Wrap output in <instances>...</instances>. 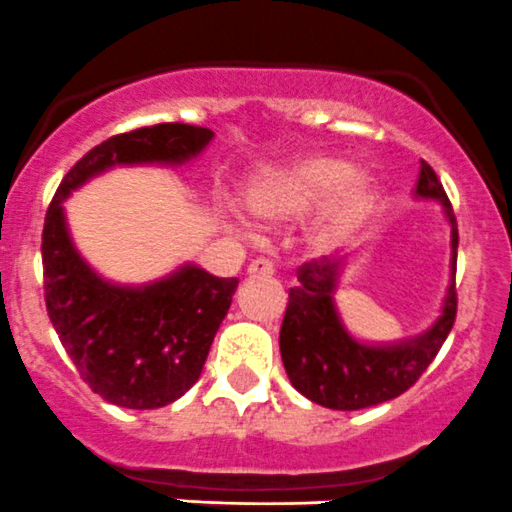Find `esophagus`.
Instances as JSON below:
<instances>
[{
	"mask_svg": "<svg viewBox=\"0 0 512 512\" xmlns=\"http://www.w3.org/2000/svg\"><path fill=\"white\" fill-rule=\"evenodd\" d=\"M274 274V264L269 259H253L248 264V276H271Z\"/></svg>",
	"mask_w": 512,
	"mask_h": 512,
	"instance_id": "34e87169",
	"label": "esophagus"
}]
</instances>
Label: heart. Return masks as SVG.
<instances>
[{
	"instance_id": "b5f03b06",
	"label": "heart",
	"mask_w": 512,
	"mask_h": 512,
	"mask_svg": "<svg viewBox=\"0 0 512 512\" xmlns=\"http://www.w3.org/2000/svg\"><path fill=\"white\" fill-rule=\"evenodd\" d=\"M332 187L335 191L326 208L332 228L359 221L369 211L377 191L367 170L347 168V163L334 155H309L253 175L243 188V203L253 218L279 223L309 211Z\"/></svg>"
}]
</instances>
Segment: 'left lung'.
Wrapping results in <instances>:
<instances>
[{
  "instance_id": "obj_1",
  "label": "left lung",
  "mask_w": 512,
  "mask_h": 512,
  "mask_svg": "<svg viewBox=\"0 0 512 512\" xmlns=\"http://www.w3.org/2000/svg\"><path fill=\"white\" fill-rule=\"evenodd\" d=\"M417 196L440 201L452 226V284L442 316L422 337L389 347L359 344L349 337L334 309L332 294L342 259L321 256L296 271L299 286L289 289L279 347L291 384L316 405L329 410H364L399 397L430 367L455 324L457 221L440 178L425 160L417 178Z\"/></svg>"
}]
</instances>
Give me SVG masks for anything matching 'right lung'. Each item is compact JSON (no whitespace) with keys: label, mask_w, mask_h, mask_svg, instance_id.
Returning <instances> with one entry per match:
<instances>
[{"label":"right lung","mask_w":512,"mask_h":512,"mask_svg":"<svg viewBox=\"0 0 512 512\" xmlns=\"http://www.w3.org/2000/svg\"><path fill=\"white\" fill-rule=\"evenodd\" d=\"M211 138L208 128L186 123L113 135L67 170L47 208L42 228L47 314L82 382L118 407H165L198 382L238 279L183 266L140 289L107 284L72 246L62 201L113 165L183 163Z\"/></svg>","instance_id":"right-lung-1"}]
</instances>
